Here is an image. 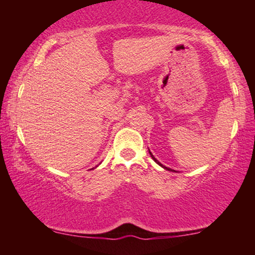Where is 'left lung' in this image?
Segmentation results:
<instances>
[{
    "label": "left lung",
    "mask_w": 255,
    "mask_h": 255,
    "mask_svg": "<svg viewBox=\"0 0 255 255\" xmlns=\"http://www.w3.org/2000/svg\"><path fill=\"white\" fill-rule=\"evenodd\" d=\"M148 152H149V149H148ZM149 154H151V156H152V159H153V160H154V161H155L156 163H158V165H160V166H161V167H163V168H165V169H167V170H173V169H170V168H167V167H165V166H163V165H161V163H160V162L158 161V160H156V159L154 158V156H153V154H152V153H151V152H149Z\"/></svg>",
    "instance_id": "left-lung-1"
}]
</instances>
